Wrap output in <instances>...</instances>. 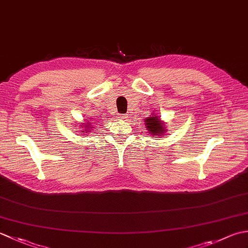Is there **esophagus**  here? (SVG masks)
<instances>
[{
	"instance_id": "1",
	"label": "esophagus",
	"mask_w": 248,
	"mask_h": 248,
	"mask_svg": "<svg viewBox=\"0 0 248 248\" xmlns=\"http://www.w3.org/2000/svg\"><path fill=\"white\" fill-rule=\"evenodd\" d=\"M118 118L124 120V119H125V118H128V116L125 115V114H119V115H118Z\"/></svg>"
}]
</instances>
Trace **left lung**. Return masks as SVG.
Wrapping results in <instances>:
<instances>
[{"label": "left lung", "instance_id": "left-lung-1", "mask_svg": "<svg viewBox=\"0 0 248 248\" xmlns=\"http://www.w3.org/2000/svg\"><path fill=\"white\" fill-rule=\"evenodd\" d=\"M145 123H146L147 130H148L152 135L161 136V134L165 132L164 124L161 123L160 118H157L156 116H155V117H148L145 120Z\"/></svg>", "mask_w": 248, "mask_h": 248}]
</instances>
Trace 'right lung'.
I'll return each mask as SVG.
<instances>
[{"mask_svg":"<svg viewBox=\"0 0 248 248\" xmlns=\"http://www.w3.org/2000/svg\"><path fill=\"white\" fill-rule=\"evenodd\" d=\"M84 128H86V129H91L92 127H91V124H86L85 125H84ZM86 131H88V130H85V131H84V133H85Z\"/></svg>","mask_w":248,"mask_h":248,"instance_id":"add662e5","label":"right lung"}]
</instances>
